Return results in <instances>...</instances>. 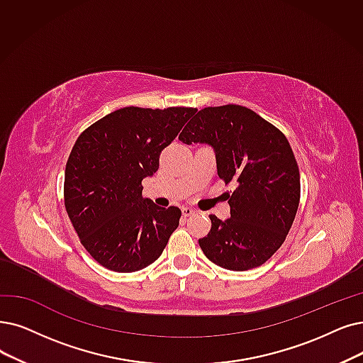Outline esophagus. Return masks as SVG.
Here are the masks:
<instances>
[{"instance_id":"1","label":"esophagus","mask_w":363,"mask_h":363,"mask_svg":"<svg viewBox=\"0 0 363 363\" xmlns=\"http://www.w3.org/2000/svg\"><path fill=\"white\" fill-rule=\"evenodd\" d=\"M182 213H183L184 217H189V216L195 214V210H194L192 207H183V208H182Z\"/></svg>"}]
</instances>
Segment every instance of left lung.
Here are the masks:
<instances>
[{
    "mask_svg": "<svg viewBox=\"0 0 363 363\" xmlns=\"http://www.w3.org/2000/svg\"><path fill=\"white\" fill-rule=\"evenodd\" d=\"M179 140L207 144L219 177L234 182L228 195L230 217L210 216L208 235L199 245L213 264L247 271L280 249L299 206V169L291 144L277 128L241 106L199 110Z\"/></svg>",
    "mask_w": 363,
    "mask_h": 363,
    "instance_id": "8db88e82",
    "label": "left lung"
}]
</instances>
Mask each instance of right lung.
<instances>
[{
	"instance_id": "1",
	"label": "right lung",
	"mask_w": 363,
	"mask_h": 363,
	"mask_svg": "<svg viewBox=\"0 0 363 363\" xmlns=\"http://www.w3.org/2000/svg\"><path fill=\"white\" fill-rule=\"evenodd\" d=\"M196 108L125 107L80 134L65 167V208L84 249L116 272H134L162 255L179 207L143 198L141 182Z\"/></svg>"
}]
</instances>
